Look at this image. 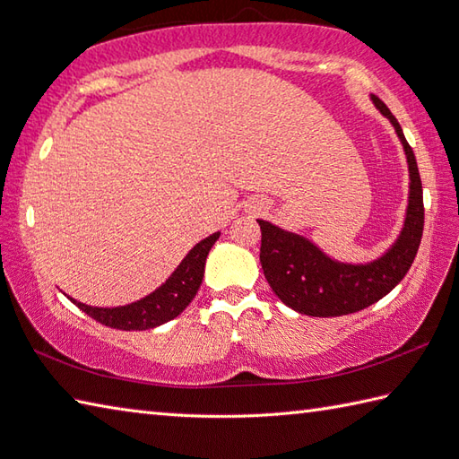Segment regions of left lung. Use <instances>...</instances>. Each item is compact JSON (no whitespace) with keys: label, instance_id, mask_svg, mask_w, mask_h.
<instances>
[{"label":"left lung","instance_id":"left-lung-1","mask_svg":"<svg viewBox=\"0 0 459 459\" xmlns=\"http://www.w3.org/2000/svg\"><path fill=\"white\" fill-rule=\"evenodd\" d=\"M375 108L393 124L408 163V204L403 229L383 255L370 262H341L325 255L316 242L258 219L262 230L260 264L272 291L298 314L339 317L373 306L411 270L424 230L422 181L416 158L401 124L377 96Z\"/></svg>","mask_w":459,"mask_h":459}]
</instances>
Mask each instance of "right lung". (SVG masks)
I'll return each instance as SVG.
<instances>
[{
    "mask_svg": "<svg viewBox=\"0 0 459 459\" xmlns=\"http://www.w3.org/2000/svg\"><path fill=\"white\" fill-rule=\"evenodd\" d=\"M219 237L221 232H212L211 237L197 242L158 290L138 301H132L128 306L94 307L81 304L73 298L71 301L76 307H81L86 316L114 329L143 331L168 324L173 317H178L191 304V299L197 296L204 274V260H207L209 250Z\"/></svg>",
    "mask_w": 459,
    "mask_h": 459,
    "instance_id": "add662e5",
    "label": "right lung"
}]
</instances>
